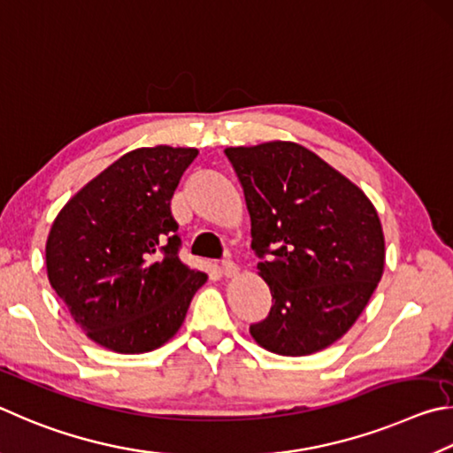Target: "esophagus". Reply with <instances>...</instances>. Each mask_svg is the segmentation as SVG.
<instances>
[{"mask_svg":"<svg viewBox=\"0 0 453 453\" xmlns=\"http://www.w3.org/2000/svg\"><path fill=\"white\" fill-rule=\"evenodd\" d=\"M220 273L226 276V279H233V276L239 274V266H236L233 260H222L220 265Z\"/></svg>","mask_w":453,"mask_h":453,"instance_id":"34e87169","label":"esophagus"}]
</instances>
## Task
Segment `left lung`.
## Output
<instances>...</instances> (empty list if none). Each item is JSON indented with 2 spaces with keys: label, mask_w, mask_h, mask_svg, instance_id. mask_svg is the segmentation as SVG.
I'll list each match as a JSON object with an SVG mask.
<instances>
[{
  "label": "left lung",
  "mask_w": 453,
  "mask_h": 453,
  "mask_svg": "<svg viewBox=\"0 0 453 453\" xmlns=\"http://www.w3.org/2000/svg\"><path fill=\"white\" fill-rule=\"evenodd\" d=\"M250 214L258 276L273 295L250 334L268 352L308 356L342 338L384 273V233L364 190L290 141L228 147Z\"/></svg>",
  "instance_id": "obj_1"
}]
</instances>
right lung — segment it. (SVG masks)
I'll use <instances>...</instances> for the list:
<instances>
[{
  "instance_id": "obj_1",
  "label": "right lung",
  "mask_w": 453,
  "mask_h": 453,
  "mask_svg": "<svg viewBox=\"0 0 453 453\" xmlns=\"http://www.w3.org/2000/svg\"><path fill=\"white\" fill-rule=\"evenodd\" d=\"M190 147H141L117 158L55 217L47 276L93 342L142 354L177 334L206 274L179 258L171 198Z\"/></svg>"
}]
</instances>
